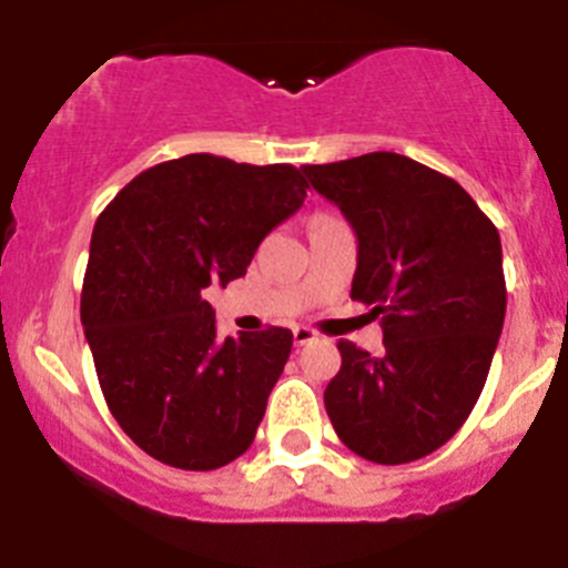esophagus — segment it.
Wrapping results in <instances>:
<instances>
[{"label":"esophagus","mask_w":568,"mask_h":568,"mask_svg":"<svg viewBox=\"0 0 568 568\" xmlns=\"http://www.w3.org/2000/svg\"><path fill=\"white\" fill-rule=\"evenodd\" d=\"M293 338H295V346H304V344H310V341L318 338V335H315V329H310V327H295Z\"/></svg>","instance_id":"1"}]
</instances>
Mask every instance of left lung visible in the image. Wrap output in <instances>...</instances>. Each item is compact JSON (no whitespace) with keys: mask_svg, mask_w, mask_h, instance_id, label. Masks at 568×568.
<instances>
[{"mask_svg":"<svg viewBox=\"0 0 568 568\" xmlns=\"http://www.w3.org/2000/svg\"><path fill=\"white\" fill-rule=\"evenodd\" d=\"M358 235L353 298L384 327L375 358L338 341L324 406L373 464L426 458L478 404L506 315L498 227L455 179L398 153L304 164Z\"/></svg>","mask_w":568,"mask_h":568,"instance_id":"obj_1","label":"left lung"}]
</instances>
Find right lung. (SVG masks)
<instances>
[{
    "mask_svg": "<svg viewBox=\"0 0 568 568\" xmlns=\"http://www.w3.org/2000/svg\"><path fill=\"white\" fill-rule=\"evenodd\" d=\"M304 199L293 164L190 153L135 175L97 219L82 327L108 409L150 458L207 471L253 444L293 333L219 338L202 290L247 273Z\"/></svg>",
    "mask_w": 568,
    "mask_h": 568,
    "instance_id": "right-lung-1",
    "label": "right lung"
}]
</instances>
